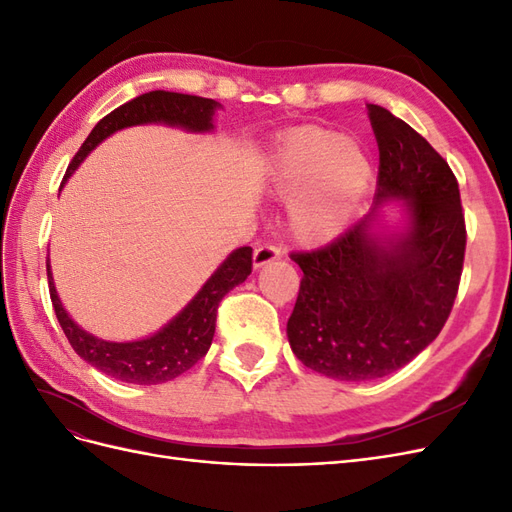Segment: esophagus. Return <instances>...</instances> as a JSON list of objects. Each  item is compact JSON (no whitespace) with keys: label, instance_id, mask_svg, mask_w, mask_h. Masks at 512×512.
<instances>
[{"label":"esophagus","instance_id":"esophagus-1","mask_svg":"<svg viewBox=\"0 0 512 512\" xmlns=\"http://www.w3.org/2000/svg\"><path fill=\"white\" fill-rule=\"evenodd\" d=\"M280 258H282V250H280V247L269 245V243H265V245H258L256 250H254V267H256V269H260V267L269 265V262H273V260H280Z\"/></svg>","mask_w":512,"mask_h":512}]
</instances>
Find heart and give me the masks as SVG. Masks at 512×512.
<instances>
[{
	"mask_svg": "<svg viewBox=\"0 0 512 512\" xmlns=\"http://www.w3.org/2000/svg\"><path fill=\"white\" fill-rule=\"evenodd\" d=\"M369 183L367 153L333 130H294L275 149L271 190L292 198L290 230L301 243H327L344 232Z\"/></svg>",
	"mask_w": 512,
	"mask_h": 512,
	"instance_id": "b5f03b06",
	"label": "heart"
}]
</instances>
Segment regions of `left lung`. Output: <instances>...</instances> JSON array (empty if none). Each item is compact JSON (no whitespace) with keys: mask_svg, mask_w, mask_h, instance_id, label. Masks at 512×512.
Wrapping results in <instances>:
<instances>
[{"mask_svg":"<svg viewBox=\"0 0 512 512\" xmlns=\"http://www.w3.org/2000/svg\"><path fill=\"white\" fill-rule=\"evenodd\" d=\"M367 111L380 151L374 211L324 247L290 254L303 271L290 348L305 367L344 382L389 376L438 337L466 254L451 166L406 121L378 104ZM391 197L405 200L411 226L378 238L370 224Z\"/></svg>","mask_w":512,"mask_h":512,"instance_id":"8db88e82","label":"left lung"}]
</instances>
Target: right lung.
<instances>
[{"instance_id":"add662e5","label":"right lung","mask_w":512,"mask_h":512,"mask_svg":"<svg viewBox=\"0 0 512 512\" xmlns=\"http://www.w3.org/2000/svg\"><path fill=\"white\" fill-rule=\"evenodd\" d=\"M220 102L211 98L175 94V91H149L126 104L115 108L113 113L102 117L96 128L89 132L81 149L72 158L66 179L74 173L91 149H96L106 136L121 128L141 126V123H166L190 132L213 130V115ZM252 273V247H239L218 267L196 297L183 307L166 327L156 335L138 339V342H104L91 333L83 331L61 305L53 284L51 265L46 260V275H49V292L55 316L64 329L74 352L102 374L130 384H162L185 374L207 354L213 333L218 305L226 294L247 280Z\"/></svg>"}]
</instances>
